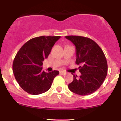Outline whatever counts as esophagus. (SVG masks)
Returning a JSON list of instances; mask_svg holds the SVG:
<instances>
[{"label": "esophagus", "mask_w": 121, "mask_h": 121, "mask_svg": "<svg viewBox=\"0 0 121 121\" xmlns=\"http://www.w3.org/2000/svg\"><path fill=\"white\" fill-rule=\"evenodd\" d=\"M60 73L61 74H62V75H65L66 74H67V73L64 71H60Z\"/></svg>", "instance_id": "esophagus-1"}]
</instances>
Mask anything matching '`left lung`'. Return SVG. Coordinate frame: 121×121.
Wrapping results in <instances>:
<instances>
[{"label":"left lung","instance_id":"1","mask_svg":"<svg viewBox=\"0 0 121 121\" xmlns=\"http://www.w3.org/2000/svg\"><path fill=\"white\" fill-rule=\"evenodd\" d=\"M76 46V60L81 75H73L68 84L72 92L79 95L93 93L101 86L107 74L106 57L100 47L92 39L79 36H65Z\"/></svg>","mask_w":121,"mask_h":121}]
</instances>
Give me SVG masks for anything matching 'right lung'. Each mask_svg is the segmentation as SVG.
I'll return each instance as SVG.
<instances>
[{"label": "right lung", "mask_w": 121, "mask_h": 121, "mask_svg": "<svg viewBox=\"0 0 121 121\" xmlns=\"http://www.w3.org/2000/svg\"><path fill=\"white\" fill-rule=\"evenodd\" d=\"M60 36H40L33 38L19 50L14 59L13 71L20 86L28 93L40 95L50 88L56 70H42V62L48 57L52 47Z\"/></svg>", "instance_id": "add662e5"}]
</instances>
